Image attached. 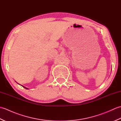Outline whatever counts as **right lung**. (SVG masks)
<instances>
[{
    "label": "right lung",
    "instance_id": "add662e5",
    "mask_svg": "<svg viewBox=\"0 0 121 121\" xmlns=\"http://www.w3.org/2000/svg\"><path fill=\"white\" fill-rule=\"evenodd\" d=\"M23 87H24V88H26V89H28V88H26V87H25L24 86H23Z\"/></svg>",
    "mask_w": 121,
    "mask_h": 121
}]
</instances>
